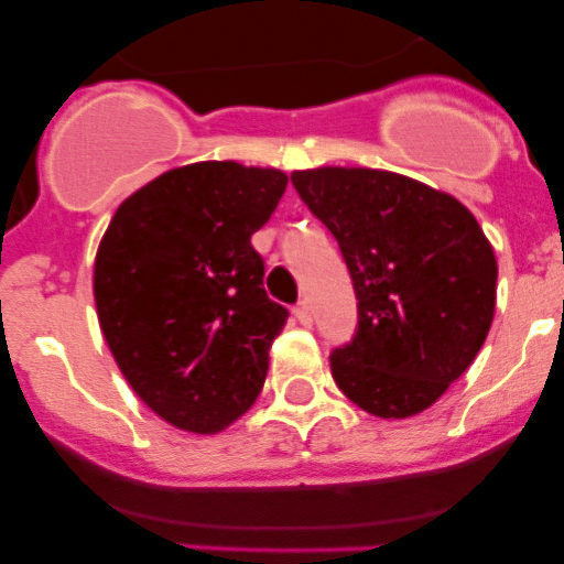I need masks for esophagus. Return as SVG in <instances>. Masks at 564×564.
I'll use <instances>...</instances> for the list:
<instances>
[{"label":"esophagus","instance_id":"esophagus-1","mask_svg":"<svg viewBox=\"0 0 564 564\" xmlns=\"http://www.w3.org/2000/svg\"><path fill=\"white\" fill-rule=\"evenodd\" d=\"M294 316L300 318V324H305V327H308V324H311V305L305 303V300H303V303H297V305H294Z\"/></svg>","mask_w":564,"mask_h":564}]
</instances>
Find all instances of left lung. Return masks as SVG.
Instances as JSON below:
<instances>
[{
    "label": "left lung",
    "mask_w": 564,
    "mask_h": 564,
    "mask_svg": "<svg viewBox=\"0 0 564 564\" xmlns=\"http://www.w3.org/2000/svg\"><path fill=\"white\" fill-rule=\"evenodd\" d=\"M338 240L357 333L329 355L340 392L384 420L412 417L471 366L494 322L497 256L451 193L379 169L292 174Z\"/></svg>",
    "instance_id": "8db88e82"
}]
</instances>
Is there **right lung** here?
Returning a JSON list of instances; mask_svg holds the SVG:
<instances>
[{
	"label": "right lung",
	"instance_id": "obj_1",
	"mask_svg": "<svg viewBox=\"0 0 564 564\" xmlns=\"http://www.w3.org/2000/svg\"><path fill=\"white\" fill-rule=\"evenodd\" d=\"M289 176L202 161L124 198L95 256L100 329L135 395L174 429L218 434L253 406L289 311L250 246Z\"/></svg>",
	"mask_w": 564,
	"mask_h": 564
}]
</instances>
